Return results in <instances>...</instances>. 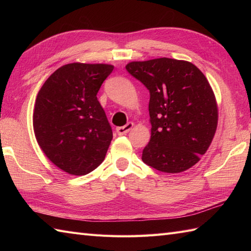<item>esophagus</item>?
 <instances>
[{
	"mask_svg": "<svg viewBox=\"0 0 251 251\" xmlns=\"http://www.w3.org/2000/svg\"><path fill=\"white\" fill-rule=\"evenodd\" d=\"M132 127H134V123H127L126 125L121 126V127H116V132L119 135H126Z\"/></svg>",
	"mask_w": 251,
	"mask_h": 251,
	"instance_id": "esophagus-1",
	"label": "esophagus"
}]
</instances>
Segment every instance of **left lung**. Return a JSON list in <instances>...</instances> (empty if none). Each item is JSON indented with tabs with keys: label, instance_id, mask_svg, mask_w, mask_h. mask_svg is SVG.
I'll list each match as a JSON object with an SVG mask.
<instances>
[{
	"label": "left lung",
	"instance_id": "1",
	"mask_svg": "<svg viewBox=\"0 0 251 251\" xmlns=\"http://www.w3.org/2000/svg\"><path fill=\"white\" fill-rule=\"evenodd\" d=\"M126 70L150 93L151 139L143 163L168 174L191 168L209 148L218 124L207 78L193 63L172 58L134 61Z\"/></svg>",
	"mask_w": 251,
	"mask_h": 251
}]
</instances>
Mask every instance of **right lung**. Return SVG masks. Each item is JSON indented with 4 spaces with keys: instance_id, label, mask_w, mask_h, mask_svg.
<instances>
[{
    "instance_id": "obj_1",
    "label": "right lung",
    "mask_w": 251,
    "mask_h": 251,
    "mask_svg": "<svg viewBox=\"0 0 251 251\" xmlns=\"http://www.w3.org/2000/svg\"><path fill=\"white\" fill-rule=\"evenodd\" d=\"M111 65L69 63L37 94L33 128L37 143L57 167L83 176L103 162L113 134L97 94Z\"/></svg>"
}]
</instances>
